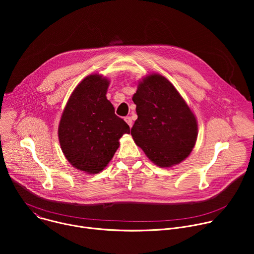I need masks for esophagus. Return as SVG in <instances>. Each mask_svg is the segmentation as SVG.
I'll return each mask as SVG.
<instances>
[{
	"mask_svg": "<svg viewBox=\"0 0 254 254\" xmlns=\"http://www.w3.org/2000/svg\"><path fill=\"white\" fill-rule=\"evenodd\" d=\"M125 121H126V123L129 126V127H132V120H131L130 117H126V118H125Z\"/></svg>",
	"mask_w": 254,
	"mask_h": 254,
	"instance_id": "esophagus-1",
	"label": "esophagus"
}]
</instances>
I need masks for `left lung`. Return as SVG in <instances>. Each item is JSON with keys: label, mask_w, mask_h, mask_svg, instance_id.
<instances>
[{"label": "left lung", "mask_w": 254, "mask_h": 254, "mask_svg": "<svg viewBox=\"0 0 254 254\" xmlns=\"http://www.w3.org/2000/svg\"><path fill=\"white\" fill-rule=\"evenodd\" d=\"M137 120L131 127L135 143L160 167L185 160L195 146L197 121L190 107L164 76L144 78L132 96Z\"/></svg>", "instance_id": "1"}]
</instances>
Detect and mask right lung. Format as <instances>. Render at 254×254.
<instances>
[{
  "label": "right lung",
  "mask_w": 254,
  "mask_h": 254,
  "mask_svg": "<svg viewBox=\"0 0 254 254\" xmlns=\"http://www.w3.org/2000/svg\"><path fill=\"white\" fill-rule=\"evenodd\" d=\"M110 84L100 75L85 77L72 92L58 128L61 150L74 168L97 174L117 152L119 139L129 133L105 94Z\"/></svg>",
  "instance_id": "right-lung-1"
}]
</instances>
